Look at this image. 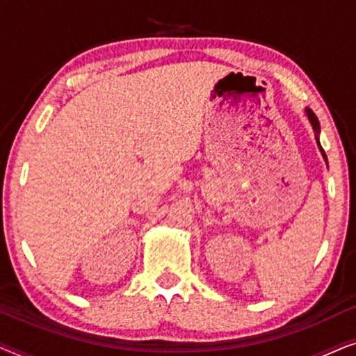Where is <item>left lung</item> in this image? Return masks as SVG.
I'll return each instance as SVG.
<instances>
[{"label":"left lung","instance_id":"obj_1","mask_svg":"<svg viewBox=\"0 0 356 356\" xmlns=\"http://www.w3.org/2000/svg\"><path fill=\"white\" fill-rule=\"evenodd\" d=\"M306 113H308V118H309V121H311V124H313V128H314V131H316V134L319 133V121H318V116H316L313 111H311L309 108L306 110ZM318 145H319V149H321V152H323V155H324V160L325 162H327V157H325V154H324V149L321 147V144H319V140H318Z\"/></svg>","mask_w":356,"mask_h":356}]
</instances>
